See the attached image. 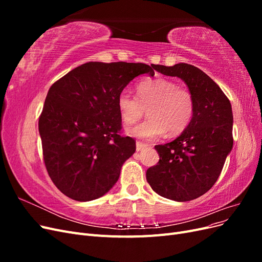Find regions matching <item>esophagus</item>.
I'll return each mask as SVG.
<instances>
[{
	"instance_id": "obj_1",
	"label": "esophagus",
	"mask_w": 262,
	"mask_h": 262,
	"mask_svg": "<svg viewBox=\"0 0 262 262\" xmlns=\"http://www.w3.org/2000/svg\"><path fill=\"white\" fill-rule=\"evenodd\" d=\"M147 145L146 144H144V143H142V142H137V150L139 152V150H142V149H144L145 147H146Z\"/></svg>"
}]
</instances>
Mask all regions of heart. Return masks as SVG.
I'll return each instance as SVG.
<instances>
[{
    "label": "heart",
    "mask_w": 262,
    "mask_h": 262,
    "mask_svg": "<svg viewBox=\"0 0 262 262\" xmlns=\"http://www.w3.org/2000/svg\"><path fill=\"white\" fill-rule=\"evenodd\" d=\"M119 114L125 123H133L144 115L148 119L126 128L130 137L150 141L167 131L171 136L184 131L194 114L192 93L165 77L141 81L137 85V97L122 91L117 99Z\"/></svg>",
    "instance_id": "obj_1"
}]
</instances>
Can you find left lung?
Listing matches in <instances>:
<instances>
[{
  "label": "left lung",
  "instance_id": "obj_1",
  "mask_svg": "<svg viewBox=\"0 0 262 262\" xmlns=\"http://www.w3.org/2000/svg\"><path fill=\"white\" fill-rule=\"evenodd\" d=\"M155 70L187 84L194 98V114L177 139L155 145L160 161L146 170V180L157 194L190 201L215 184L233 148L232 106L220 86L200 69L178 63L155 66Z\"/></svg>",
  "mask_w": 262,
  "mask_h": 262
}]
</instances>
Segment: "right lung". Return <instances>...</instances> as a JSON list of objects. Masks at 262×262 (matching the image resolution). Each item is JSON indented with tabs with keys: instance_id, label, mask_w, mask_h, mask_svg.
<instances>
[{
	"instance_id": "add662e5",
	"label": "right lung",
	"mask_w": 262,
	"mask_h": 262,
	"mask_svg": "<svg viewBox=\"0 0 262 262\" xmlns=\"http://www.w3.org/2000/svg\"><path fill=\"white\" fill-rule=\"evenodd\" d=\"M155 66L87 62L52 84L39 117L47 171L60 191L76 201L98 199L112 189L136 141L120 136L117 99L134 77Z\"/></svg>"
}]
</instances>
